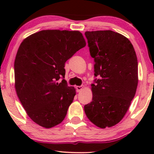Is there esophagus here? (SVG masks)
<instances>
[{
	"label": "esophagus",
	"mask_w": 154,
	"mask_h": 154,
	"mask_svg": "<svg viewBox=\"0 0 154 154\" xmlns=\"http://www.w3.org/2000/svg\"><path fill=\"white\" fill-rule=\"evenodd\" d=\"M75 88H76V92H81L82 90H83V86H76Z\"/></svg>",
	"instance_id": "esophagus-1"
}]
</instances>
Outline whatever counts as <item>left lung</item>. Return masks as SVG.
Returning <instances> with one entry per match:
<instances>
[{
  "label": "left lung",
  "instance_id": "8db88e82",
  "mask_svg": "<svg viewBox=\"0 0 154 154\" xmlns=\"http://www.w3.org/2000/svg\"><path fill=\"white\" fill-rule=\"evenodd\" d=\"M94 59L92 100L85 105L88 119L100 128L119 123L129 109L138 84L137 58L131 42L111 30L86 31Z\"/></svg>",
  "mask_w": 154,
  "mask_h": 154
}]
</instances>
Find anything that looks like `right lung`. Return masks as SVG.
<instances>
[{"instance_id": "right-lung-1", "label": "right lung", "mask_w": 154, "mask_h": 154, "mask_svg": "<svg viewBox=\"0 0 154 154\" xmlns=\"http://www.w3.org/2000/svg\"><path fill=\"white\" fill-rule=\"evenodd\" d=\"M86 43L79 31L43 30L26 38L14 60V86L27 115L45 128L63 121L75 89L63 79L65 62Z\"/></svg>"}]
</instances>
